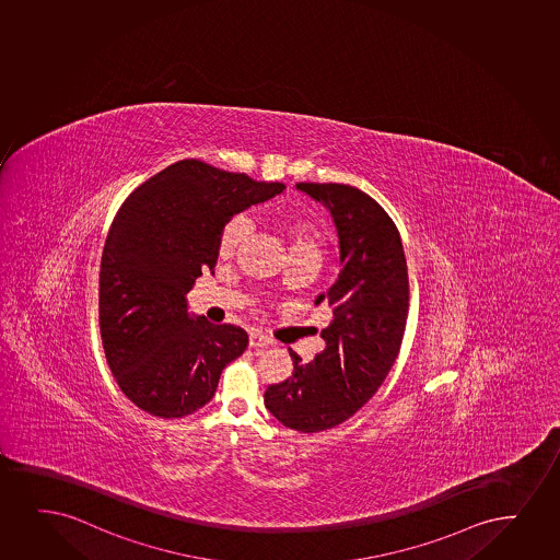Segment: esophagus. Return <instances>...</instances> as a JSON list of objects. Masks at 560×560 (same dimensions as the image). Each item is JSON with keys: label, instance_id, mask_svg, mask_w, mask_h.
I'll return each mask as SVG.
<instances>
[{"label": "esophagus", "instance_id": "obj_1", "mask_svg": "<svg viewBox=\"0 0 560 560\" xmlns=\"http://www.w3.org/2000/svg\"><path fill=\"white\" fill-rule=\"evenodd\" d=\"M249 347L252 348H269L272 347V340L261 334L249 335Z\"/></svg>", "mask_w": 560, "mask_h": 560}]
</instances>
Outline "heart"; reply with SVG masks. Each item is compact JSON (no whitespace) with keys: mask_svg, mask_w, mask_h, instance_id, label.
Returning <instances> with one entry per match:
<instances>
[{"mask_svg":"<svg viewBox=\"0 0 560 560\" xmlns=\"http://www.w3.org/2000/svg\"><path fill=\"white\" fill-rule=\"evenodd\" d=\"M283 234L288 238V248L291 254H301V252H316L319 254V234L318 226L314 225L312 221L301 220V218H283L282 223ZM249 231H252V223L248 218H234V220L226 223L225 229L221 231L220 244H218V254L221 259H229L233 257L242 242L246 241Z\"/></svg>","mask_w":560,"mask_h":560,"instance_id":"obj_1","label":"heart"}]
</instances>
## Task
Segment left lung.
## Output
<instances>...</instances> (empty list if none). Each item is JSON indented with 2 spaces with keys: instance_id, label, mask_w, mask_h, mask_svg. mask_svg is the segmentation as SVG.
I'll list each match as a JSON object with an SVG mask.
<instances>
[{
  "instance_id": "1",
  "label": "left lung",
  "mask_w": 560,
  "mask_h": 560,
  "mask_svg": "<svg viewBox=\"0 0 560 560\" xmlns=\"http://www.w3.org/2000/svg\"><path fill=\"white\" fill-rule=\"evenodd\" d=\"M298 189L334 215L342 269L316 299L331 308L326 347L311 363L290 350L293 375L267 388L265 407L285 428L316 433L342 424L384 383L404 340L409 275L396 223L368 192L306 182Z\"/></svg>"
}]
</instances>
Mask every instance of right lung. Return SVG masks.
Listing matches in <instances>:
<instances>
[{"mask_svg":"<svg viewBox=\"0 0 560 560\" xmlns=\"http://www.w3.org/2000/svg\"><path fill=\"white\" fill-rule=\"evenodd\" d=\"M185 159L149 177L122 202L100 262V335L120 392L151 417L202 409L221 371L244 354L248 334L191 318L187 293L218 261L234 213L282 192Z\"/></svg>","mask_w":560,"mask_h":560,"instance_id":"add662e5","label":"right lung"}]
</instances>
